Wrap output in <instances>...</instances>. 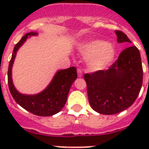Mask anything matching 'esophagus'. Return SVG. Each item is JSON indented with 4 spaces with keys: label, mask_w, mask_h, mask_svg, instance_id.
<instances>
[{
    "label": "esophagus",
    "mask_w": 149,
    "mask_h": 149,
    "mask_svg": "<svg viewBox=\"0 0 149 149\" xmlns=\"http://www.w3.org/2000/svg\"><path fill=\"white\" fill-rule=\"evenodd\" d=\"M77 74H78L79 77H82V76H83V72H82V70L80 69H77Z\"/></svg>",
    "instance_id": "34e87169"
}]
</instances>
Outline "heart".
<instances>
[{"label":"heart","mask_w":149,"mask_h":149,"mask_svg":"<svg viewBox=\"0 0 149 149\" xmlns=\"http://www.w3.org/2000/svg\"><path fill=\"white\" fill-rule=\"evenodd\" d=\"M79 49L87 58L89 66L95 70L107 66L116 55L115 48L103 40H93L84 43Z\"/></svg>","instance_id":"obj_1"}]
</instances>
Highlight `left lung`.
Listing matches in <instances>:
<instances>
[{
	"label": "left lung",
	"instance_id": "1",
	"mask_svg": "<svg viewBox=\"0 0 149 149\" xmlns=\"http://www.w3.org/2000/svg\"><path fill=\"white\" fill-rule=\"evenodd\" d=\"M118 42L132 43L125 33L115 31ZM143 70L136 46L123 50L118 58L107 70L86 73L89 103L102 114H114L133 104L141 91Z\"/></svg>",
	"mask_w": 149,
	"mask_h": 149
}]
</instances>
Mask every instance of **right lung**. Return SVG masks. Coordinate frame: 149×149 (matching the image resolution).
<instances>
[{"instance_id":"obj_1","label":"right lung","mask_w":149,"mask_h":149,"mask_svg":"<svg viewBox=\"0 0 149 149\" xmlns=\"http://www.w3.org/2000/svg\"><path fill=\"white\" fill-rule=\"evenodd\" d=\"M37 35V32L33 31L25 34L15 45L8 66V86L10 94L17 104L33 114L41 117H48L58 113L65 104L70 87L77 78V69L72 66L57 71L49 86L41 93L34 95H27L19 93L12 82L11 70L13 63L17 50L24 44L28 37Z\"/></svg>"}]
</instances>
